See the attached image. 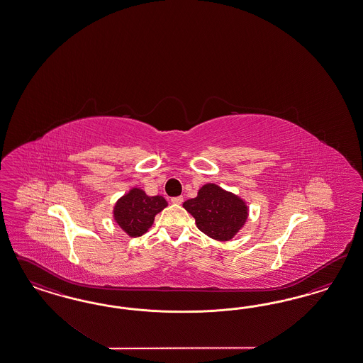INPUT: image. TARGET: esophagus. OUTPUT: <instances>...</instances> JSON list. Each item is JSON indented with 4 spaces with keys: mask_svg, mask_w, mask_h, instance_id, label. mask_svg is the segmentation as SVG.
Listing matches in <instances>:
<instances>
[{
    "mask_svg": "<svg viewBox=\"0 0 363 363\" xmlns=\"http://www.w3.org/2000/svg\"><path fill=\"white\" fill-rule=\"evenodd\" d=\"M172 202H173L174 205H181V203L184 202V197H181V196H179V197H173L172 198Z\"/></svg>",
    "mask_w": 363,
    "mask_h": 363,
    "instance_id": "esophagus-1",
    "label": "esophagus"
}]
</instances>
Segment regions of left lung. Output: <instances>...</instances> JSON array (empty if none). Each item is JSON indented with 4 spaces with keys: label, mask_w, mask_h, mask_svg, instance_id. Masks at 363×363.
I'll use <instances>...</instances> for the list:
<instances>
[{
    "label": "left lung",
    "mask_w": 363,
    "mask_h": 363,
    "mask_svg": "<svg viewBox=\"0 0 363 363\" xmlns=\"http://www.w3.org/2000/svg\"><path fill=\"white\" fill-rule=\"evenodd\" d=\"M184 208L196 218L199 230L218 241L231 240L247 218L245 202L214 184L201 187Z\"/></svg>",
    "instance_id": "8db88e82"
}]
</instances>
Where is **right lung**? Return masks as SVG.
<instances>
[{
	"label": "right lung",
	"mask_w": 363,
	"mask_h": 363,
	"mask_svg": "<svg viewBox=\"0 0 363 363\" xmlns=\"http://www.w3.org/2000/svg\"><path fill=\"white\" fill-rule=\"evenodd\" d=\"M167 206L161 196L149 197L140 189H133L114 208V218L130 237H140L153 225L154 217Z\"/></svg>",
	"instance_id": "1"
}]
</instances>
